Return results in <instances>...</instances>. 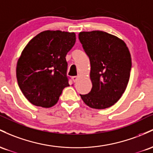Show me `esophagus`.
I'll return each mask as SVG.
<instances>
[{
	"mask_svg": "<svg viewBox=\"0 0 153 153\" xmlns=\"http://www.w3.org/2000/svg\"><path fill=\"white\" fill-rule=\"evenodd\" d=\"M77 79H78V76H73V77H72V79L74 80V82H76Z\"/></svg>",
	"mask_w": 153,
	"mask_h": 153,
	"instance_id": "esophagus-1",
	"label": "esophagus"
}]
</instances>
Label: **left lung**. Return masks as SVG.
<instances>
[{
  "mask_svg": "<svg viewBox=\"0 0 153 153\" xmlns=\"http://www.w3.org/2000/svg\"><path fill=\"white\" fill-rule=\"evenodd\" d=\"M90 61L92 90L80 95L92 108L105 109L114 105L127 87L131 68V58L126 43L116 36L102 31L79 34Z\"/></svg>",
  "mask_w": 153,
  "mask_h": 153,
  "instance_id": "1",
  "label": "left lung"
}]
</instances>
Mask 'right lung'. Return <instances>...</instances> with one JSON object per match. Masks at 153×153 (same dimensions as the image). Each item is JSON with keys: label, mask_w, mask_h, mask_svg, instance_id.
<instances>
[{"label": "right lung", "mask_w": 153, "mask_h": 153, "mask_svg": "<svg viewBox=\"0 0 153 153\" xmlns=\"http://www.w3.org/2000/svg\"><path fill=\"white\" fill-rule=\"evenodd\" d=\"M75 42L74 32L46 30L34 37L22 51L16 65L17 82L34 105L52 107L69 86L66 56Z\"/></svg>", "instance_id": "right-lung-1"}]
</instances>
